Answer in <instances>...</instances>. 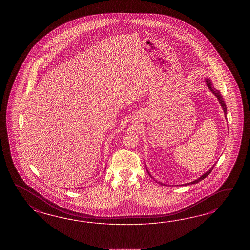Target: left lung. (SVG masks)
<instances>
[{"label":"left lung","instance_id":"left-lung-1","mask_svg":"<svg viewBox=\"0 0 250 250\" xmlns=\"http://www.w3.org/2000/svg\"><path fill=\"white\" fill-rule=\"evenodd\" d=\"M205 83L207 85V87L210 89V91H212V93L216 96V98L218 99V101H219V104H221V107L223 108V111H224V114H225V116H226V118H227V105H226V103H225V101L223 100V97H222V95H221V93H220L219 91H217L213 86H212V81L209 79V78H205ZM213 167L214 165L209 169V170H207L206 172H205V174L202 175L200 178H198L197 180L195 181H193V182H189V183H186V184H183V185H189V184H195V183H198L199 182H201V181H203L204 179H205L208 175L210 174L211 172H212V168H213ZM146 171H147V173L150 175V177H152L151 174L149 173V171L147 170V168H146ZM162 184V183H161Z\"/></svg>","mask_w":250,"mask_h":250}]
</instances>
